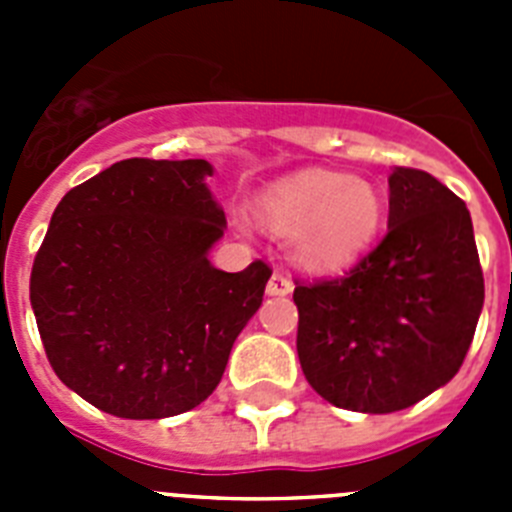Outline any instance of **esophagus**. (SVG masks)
Listing matches in <instances>:
<instances>
[{
    "instance_id": "34e87169",
    "label": "esophagus",
    "mask_w": 512,
    "mask_h": 512,
    "mask_svg": "<svg viewBox=\"0 0 512 512\" xmlns=\"http://www.w3.org/2000/svg\"><path fill=\"white\" fill-rule=\"evenodd\" d=\"M292 289H295V284H292V279H289L287 274H282V271H274L269 284H266V292H269L271 297H284L289 295Z\"/></svg>"
}]
</instances>
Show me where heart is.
Masks as SVG:
<instances>
[{
	"label": "heart",
	"instance_id": "1",
	"mask_svg": "<svg viewBox=\"0 0 512 512\" xmlns=\"http://www.w3.org/2000/svg\"><path fill=\"white\" fill-rule=\"evenodd\" d=\"M256 220L289 235L292 259L310 271L356 264L384 225V197L372 182L338 171H302L266 189Z\"/></svg>",
	"mask_w": 512,
	"mask_h": 512
}]
</instances>
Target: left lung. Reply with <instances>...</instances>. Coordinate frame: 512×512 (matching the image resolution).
Masks as SVG:
<instances>
[{
	"instance_id": "8db88e82",
	"label": "left lung",
	"mask_w": 512,
	"mask_h": 512,
	"mask_svg": "<svg viewBox=\"0 0 512 512\" xmlns=\"http://www.w3.org/2000/svg\"><path fill=\"white\" fill-rule=\"evenodd\" d=\"M295 284L305 379L354 413L405 410L451 382L485 302L467 205L405 166L390 174L382 243L343 277Z\"/></svg>"
}]
</instances>
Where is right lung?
Returning <instances> with one entry per match:
<instances>
[{
	"instance_id": "1",
	"label": "right lung",
	"mask_w": 512,
	"mask_h": 512,
	"mask_svg": "<svg viewBox=\"0 0 512 512\" xmlns=\"http://www.w3.org/2000/svg\"><path fill=\"white\" fill-rule=\"evenodd\" d=\"M205 158H125L66 192L30 274L45 356L69 390L130 420L212 395L261 307L269 264L220 271L225 212Z\"/></svg>"
}]
</instances>
